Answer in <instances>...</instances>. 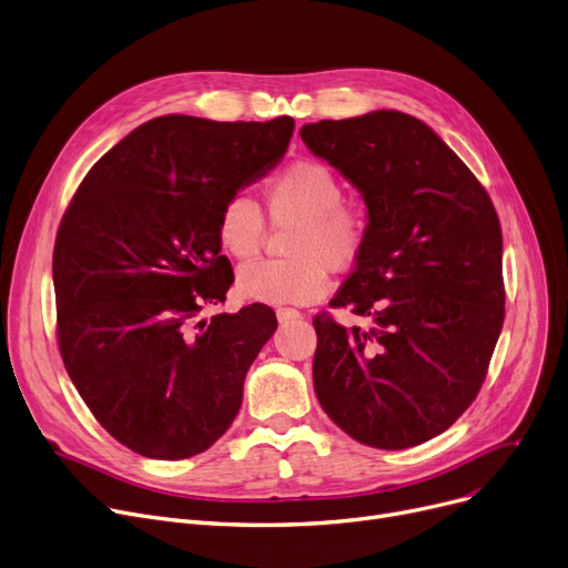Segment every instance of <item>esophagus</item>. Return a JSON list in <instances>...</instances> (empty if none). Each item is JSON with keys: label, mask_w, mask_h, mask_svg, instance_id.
<instances>
[{"label": "esophagus", "mask_w": 568, "mask_h": 568, "mask_svg": "<svg viewBox=\"0 0 568 568\" xmlns=\"http://www.w3.org/2000/svg\"><path fill=\"white\" fill-rule=\"evenodd\" d=\"M297 318H303V314H300L297 310H291V307H280L277 310V321L280 323H288V321H297Z\"/></svg>", "instance_id": "34e87169"}]
</instances>
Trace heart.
<instances>
[{"label": "heart", "mask_w": 568, "mask_h": 568, "mask_svg": "<svg viewBox=\"0 0 568 568\" xmlns=\"http://www.w3.org/2000/svg\"><path fill=\"white\" fill-rule=\"evenodd\" d=\"M275 226L291 224L280 261H256L239 271V291L268 305H307L327 288V273H348L372 239L369 211L344 202V183L318 160H295L263 185ZM220 247L239 261L258 254L265 239L261 209L231 196L215 222Z\"/></svg>", "instance_id": "obj_1"}]
</instances>
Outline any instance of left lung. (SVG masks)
Returning a JSON list of instances; mask_svg holds the SVG:
<instances>
[{
    "label": "left lung",
    "mask_w": 568,
    "mask_h": 568,
    "mask_svg": "<svg viewBox=\"0 0 568 568\" xmlns=\"http://www.w3.org/2000/svg\"><path fill=\"white\" fill-rule=\"evenodd\" d=\"M300 138L362 192L372 217L369 247L329 303L372 325L316 314L318 404L362 445H422L470 408L505 323L495 206L436 132L404 112L307 123Z\"/></svg>",
    "instance_id": "8db88e82"
}]
</instances>
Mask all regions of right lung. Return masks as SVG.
Segmentation results:
<instances>
[{
	"label": "right lung",
	"mask_w": 568,
	"mask_h": 568,
	"mask_svg": "<svg viewBox=\"0 0 568 568\" xmlns=\"http://www.w3.org/2000/svg\"><path fill=\"white\" fill-rule=\"evenodd\" d=\"M293 119L160 116L100 158L52 254L57 344L87 408L146 458L206 452L236 419L250 364L277 316L222 305L233 284L217 213L286 153Z\"/></svg>",
	"instance_id": "1"
}]
</instances>
